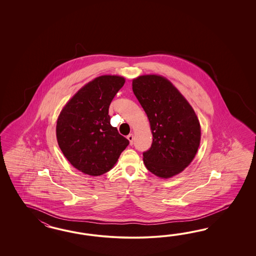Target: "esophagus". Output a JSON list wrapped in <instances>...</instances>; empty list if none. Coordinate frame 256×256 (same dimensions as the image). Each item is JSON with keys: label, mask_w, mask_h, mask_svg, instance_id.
I'll return each instance as SVG.
<instances>
[{"label": "esophagus", "mask_w": 256, "mask_h": 256, "mask_svg": "<svg viewBox=\"0 0 256 256\" xmlns=\"http://www.w3.org/2000/svg\"><path fill=\"white\" fill-rule=\"evenodd\" d=\"M128 139L130 140V144H133V140H134V136H133V134H130V135H128Z\"/></svg>", "instance_id": "1"}]
</instances>
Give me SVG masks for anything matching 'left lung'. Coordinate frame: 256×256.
Segmentation results:
<instances>
[{"label": "left lung", "instance_id": "1", "mask_svg": "<svg viewBox=\"0 0 256 256\" xmlns=\"http://www.w3.org/2000/svg\"><path fill=\"white\" fill-rule=\"evenodd\" d=\"M132 90L148 116L153 142L144 152L149 172L162 178L181 172L192 162L200 146L201 128L194 108L166 78L144 75Z\"/></svg>", "mask_w": 256, "mask_h": 256}]
</instances>
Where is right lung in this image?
<instances>
[{
  "label": "right lung",
  "mask_w": 256,
  "mask_h": 256,
  "mask_svg": "<svg viewBox=\"0 0 256 256\" xmlns=\"http://www.w3.org/2000/svg\"><path fill=\"white\" fill-rule=\"evenodd\" d=\"M124 78L104 75L80 89L58 117L56 137L76 169L98 176L110 170L130 142L110 121L108 107Z\"/></svg>",
  "instance_id": "right-lung-1"
}]
</instances>
